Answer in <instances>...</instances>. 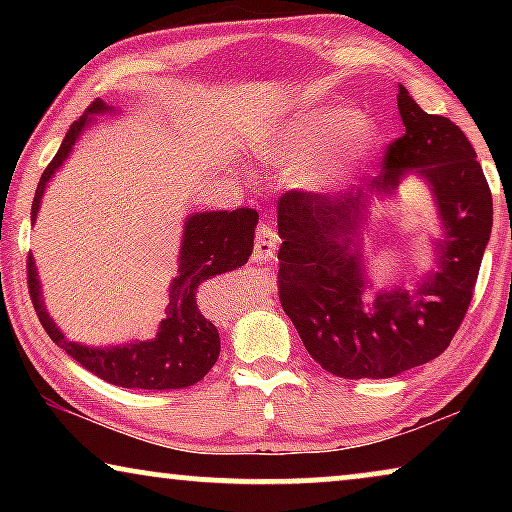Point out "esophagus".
Masks as SVG:
<instances>
[{
  "label": "esophagus",
  "instance_id": "esophagus-1",
  "mask_svg": "<svg viewBox=\"0 0 512 512\" xmlns=\"http://www.w3.org/2000/svg\"><path fill=\"white\" fill-rule=\"evenodd\" d=\"M279 235L270 223H261L256 230V242H254V258L256 261H265V258H272L277 251Z\"/></svg>",
  "mask_w": 512,
  "mask_h": 512
}]
</instances>
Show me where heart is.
Returning a JSON list of instances; mask_svg holds the SVG:
<instances>
[{
    "label": "heart",
    "instance_id": "b5f03b06",
    "mask_svg": "<svg viewBox=\"0 0 512 512\" xmlns=\"http://www.w3.org/2000/svg\"><path fill=\"white\" fill-rule=\"evenodd\" d=\"M340 134L339 142L321 157L316 151ZM377 144V128L368 118L340 104L298 109L268 125L256 137V153L275 167H296L293 184L303 191H331L345 184L361 160Z\"/></svg>",
    "mask_w": 512,
    "mask_h": 512
}]
</instances>
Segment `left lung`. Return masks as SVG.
<instances>
[{
  "instance_id": "obj_1",
  "label": "left lung",
  "mask_w": 512,
  "mask_h": 512,
  "mask_svg": "<svg viewBox=\"0 0 512 512\" xmlns=\"http://www.w3.org/2000/svg\"><path fill=\"white\" fill-rule=\"evenodd\" d=\"M403 137L387 146L380 177L326 195L289 191L277 202L279 300L303 345L328 373L384 380L443 354L471 305L492 235V193L459 125L433 116L398 86ZM408 173L430 186L441 235L434 268L412 290L367 296L360 249L365 209Z\"/></svg>"
}]
</instances>
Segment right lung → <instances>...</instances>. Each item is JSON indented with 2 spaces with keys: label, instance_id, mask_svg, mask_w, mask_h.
<instances>
[{
  "label": "right lung",
  "instance_id": "obj_1",
  "mask_svg": "<svg viewBox=\"0 0 512 512\" xmlns=\"http://www.w3.org/2000/svg\"><path fill=\"white\" fill-rule=\"evenodd\" d=\"M116 114L114 107L95 100L79 121L72 123L62 139L58 153L41 174L37 193L32 200V223L37 221L41 200H44L48 181L55 177L62 163L69 158L74 144L79 142L95 116ZM258 212L254 209H233V212H198L184 223L179 249V270L170 282V300L165 305V319L160 321L158 333L151 340H135L125 345L90 347L69 340L60 331L44 305V293L37 265L30 254L27 258V284L44 331L51 335L55 345L81 363L90 373L102 377L109 384L125 389H184L200 382L219 359L221 338L216 326L205 317L198 303V289L202 282L223 272L240 268L249 261L254 251V230Z\"/></svg>",
  "mask_w": 512,
  "mask_h": 512
}]
</instances>
